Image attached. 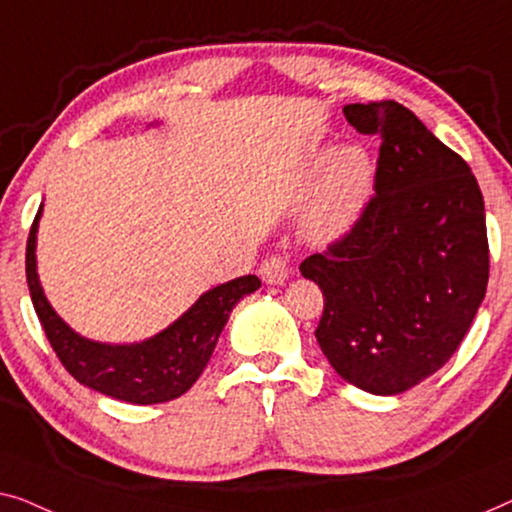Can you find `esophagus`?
I'll use <instances>...</instances> for the list:
<instances>
[{"mask_svg":"<svg viewBox=\"0 0 512 512\" xmlns=\"http://www.w3.org/2000/svg\"><path fill=\"white\" fill-rule=\"evenodd\" d=\"M259 276H262L266 285H283L287 276H290V262H287V257L273 255L262 264Z\"/></svg>","mask_w":512,"mask_h":512,"instance_id":"1","label":"esophagus"}]
</instances>
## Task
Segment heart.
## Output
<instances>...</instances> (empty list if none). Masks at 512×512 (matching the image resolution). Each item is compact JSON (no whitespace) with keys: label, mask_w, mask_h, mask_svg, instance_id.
<instances>
[{"label":"heart","mask_w":512,"mask_h":512,"mask_svg":"<svg viewBox=\"0 0 512 512\" xmlns=\"http://www.w3.org/2000/svg\"><path fill=\"white\" fill-rule=\"evenodd\" d=\"M304 174L320 176L311 206L306 213L308 239L334 243L348 236L369 204L376 167L371 155L359 146L338 150L336 146H318L306 157Z\"/></svg>","instance_id":"1"}]
</instances>
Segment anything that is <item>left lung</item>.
<instances>
[{
	"label": "left lung",
	"mask_w": 512,
	"mask_h": 512,
	"mask_svg": "<svg viewBox=\"0 0 512 512\" xmlns=\"http://www.w3.org/2000/svg\"><path fill=\"white\" fill-rule=\"evenodd\" d=\"M362 134H380L376 197L355 229L301 276L325 297L315 329L334 371L394 397L436 373L485 299V201L471 167L392 99L343 106Z\"/></svg>",
	"instance_id": "left-lung-1"
}]
</instances>
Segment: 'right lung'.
<instances>
[{
    "mask_svg": "<svg viewBox=\"0 0 512 512\" xmlns=\"http://www.w3.org/2000/svg\"><path fill=\"white\" fill-rule=\"evenodd\" d=\"M41 213L43 204L39 206L30 229L25 257L27 285H30L34 311H37L41 327L64 369L78 383L106 394V397L139 403V406L181 397L206 369L232 308L246 294H253L262 287L257 276L234 278L229 283L206 290L181 318L171 322L167 329L157 331L155 336L136 343L92 341L71 329L55 313L41 287L37 273V232Z\"/></svg>",
    "mask_w": 512,
    "mask_h": 512,
    "instance_id": "add662e5",
    "label": "right lung"
}]
</instances>
